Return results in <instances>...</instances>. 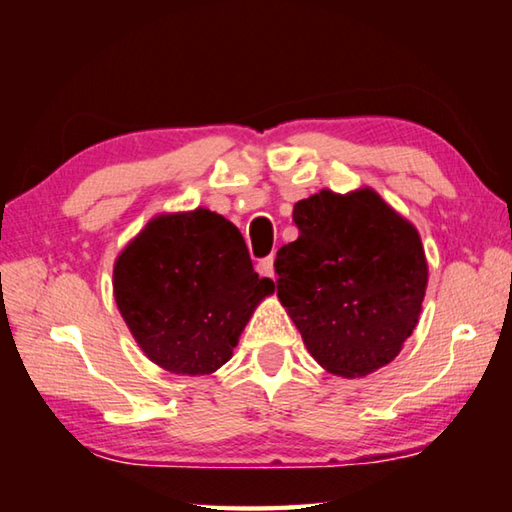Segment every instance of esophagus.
<instances>
[{
  "mask_svg": "<svg viewBox=\"0 0 512 512\" xmlns=\"http://www.w3.org/2000/svg\"><path fill=\"white\" fill-rule=\"evenodd\" d=\"M275 257L273 255H268V257H264V259H259V264H257V271H259V275H264V277H275Z\"/></svg>",
  "mask_w": 512,
  "mask_h": 512,
  "instance_id": "1",
  "label": "esophagus"
}]
</instances>
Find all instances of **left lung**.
Listing matches in <instances>:
<instances>
[{
  "label": "left lung",
  "mask_w": 512,
  "mask_h": 512,
  "mask_svg": "<svg viewBox=\"0 0 512 512\" xmlns=\"http://www.w3.org/2000/svg\"><path fill=\"white\" fill-rule=\"evenodd\" d=\"M298 239L277 250V298L320 366L363 377L418 323L427 259L418 230L372 189H323L293 205Z\"/></svg>",
  "instance_id": "8db88e82"
}]
</instances>
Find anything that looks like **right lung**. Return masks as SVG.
Here are the masks:
<instances>
[{
    "mask_svg": "<svg viewBox=\"0 0 512 512\" xmlns=\"http://www.w3.org/2000/svg\"><path fill=\"white\" fill-rule=\"evenodd\" d=\"M273 293L241 232L221 214H162L115 262V300L146 357L210 375L232 357L257 302Z\"/></svg>",
    "mask_w": 512,
    "mask_h": 512,
    "instance_id": "1",
    "label": "right lung"
}]
</instances>
